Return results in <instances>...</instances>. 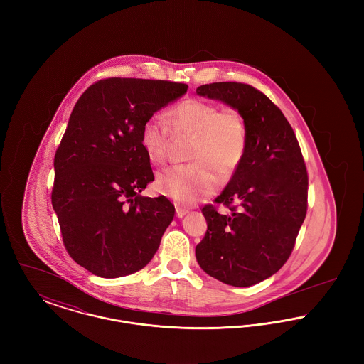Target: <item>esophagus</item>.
Returning a JSON list of instances; mask_svg holds the SVG:
<instances>
[{
  "label": "esophagus",
  "mask_w": 364,
  "mask_h": 364,
  "mask_svg": "<svg viewBox=\"0 0 364 364\" xmlns=\"http://www.w3.org/2000/svg\"><path fill=\"white\" fill-rule=\"evenodd\" d=\"M187 213H188V211H187L186 208H176V215H177V218H183Z\"/></svg>",
  "instance_id": "obj_1"
}]
</instances>
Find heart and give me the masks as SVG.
Masks as SVG:
<instances>
[{
  "label": "heart",
  "mask_w": 364,
  "mask_h": 364,
  "mask_svg": "<svg viewBox=\"0 0 364 364\" xmlns=\"http://www.w3.org/2000/svg\"><path fill=\"white\" fill-rule=\"evenodd\" d=\"M169 124L177 132L196 135L190 159L158 174L156 188L176 203L191 206L210 196L223 180H229L247 151L248 132L242 114L223 109L205 100H187L168 113ZM140 146L147 158L164 164L169 150V127L159 116L149 117L140 131Z\"/></svg>",
  "instance_id": "1"
}]
</instances>
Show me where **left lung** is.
<instances>
[{
	"label": "left lung",
	"instance_id": "left-lung-1",
	"mask_svg": "<svg viewBox=\"0 0 364 364\" xmlns=\"http://www.w3.org/2000/svg\"><path fill=\"white\" fill-rule=\"evenodd\" d=\"M196 94L237 110L248 141L242 165L215 199L229 211L202 208L208 230L195 255L208 276L251 287L277 273L294 250L307 213L306 164L291 124L257 88L221 82Z\"/></svg>",
	"mask_w": 364,
	"mask_h": 364
}]
</instances>
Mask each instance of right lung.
I'll return each instance as SVG.
<instances>
[{
  "label": "right lung",
  "instance_id": "right-lung-1",
  "mask_svg": "<svg viewBox=\"0 0 364 364\" xmlns=\"http://www.w3.org/2000/svg\"><path fill=\"white\" fill-rule=\"evenodd\" d=\"M187 88L165 80L105 79L88 87L70 113L54 156L52 205L70 258L98 277L143 269L173 221L169 199L140 195L154 180L140 131Z\"/></svg>",
  "mask_w": 364,
  "mask_h": 364
}]
</instances>
